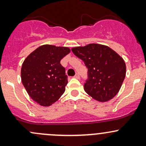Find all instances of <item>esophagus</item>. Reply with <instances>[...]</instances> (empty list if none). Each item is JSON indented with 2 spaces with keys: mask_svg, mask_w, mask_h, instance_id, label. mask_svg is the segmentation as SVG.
Listing matches in <instances>:
<instances>
[{
  "mask_svg": "<svg viewBox=\"0 0 146 146\" xmlns=\"http://www.w3.org/2000/svg\"><path fill=\"white\" fill-rule=\"evenodd\" d=\"M74 77L76 78V79H80V76H79V74L78 73H76V74H75V76H74Z\"/></svg>",
  "mask_w": 146,
  "mask_h": 146,
  "instance_id": "34e87169",
  "label": "esophagus"
}]
</instances>
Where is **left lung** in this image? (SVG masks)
Masks as SVG:
<instances>
[{
    "mask_svg": "<svg viewBox=\"0 0 146 146\" xmlns=\"http://www.w3.org/2000/svg\"><path fill=\"white\" fill-rule=\"evenodd\" d=\"M74 54L88 67V79L84 90L94 100L105 102L113 99L120 90L126 74L123 58L106 45L89 44L72 48Z\"/></svg>",
    "mask_w": 146,
    "mask_h": 146,
    "instance_id": "obj_1",
    "label": "left lung"
}]
</instances>
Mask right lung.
Listing matches in <instances>:
<instances>
[{
  "mask_svg": "<svg viewBox=\"0 0 146 146\" xmlns=\"http://www.w3.org/2000/svg\"><path fill=\"white\" fill-rule=\"evenodd\" d=\"M70 52L68 47L44 44L23 61L21 81L29 96L37 104L49 106L64 93L67 76L60 60Z\"/></svg>",
  "mask_w": 146,
  "mask_h": 146,
  "instance_id": "1",
  "label": "right lung"
}]
</instances>
